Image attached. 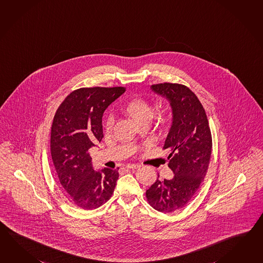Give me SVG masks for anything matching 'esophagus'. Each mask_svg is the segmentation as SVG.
<instances>
[{
  "instance_id": "obj_1",
  "label": "esophagus",
  "mask_w": 263,
  "mask_h": 263,
  "mask_svg": "<svg viewBox=\"0 0 263 263\" xmlns=\"http://www.w3.org/2000/svg\"><path fill=\"white\" fill-rule=\"evenodd\" d=\"M139 167H140V165H138V164H128L125 166L126 169H137Z\"/></svg>"
}]
</instances>
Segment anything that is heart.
Segmentation results:
<instances>
[{"instance_id":"obj_1","label":"heart","mask_w":263,"mask_h":263,"mask_svg":"<svg viewBox=\"0 0 263 263\" xmlns=\"http://www.w3.org/2000/svg\"><path fill=\"white\" fill-rule=\"evenodd\" d=\"M123 110L132 118V120L137 124L148 123L152 120L154 116V108L152 105H150L146 100L141 99V98L130 100L123 106ZM159 119H160V123H165L166 114L163 113ZM112 124H113V118L109 117L105 123V127L110 129L112 127Z\"/></svg>"}]
</instances>
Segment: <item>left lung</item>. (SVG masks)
Returning a JSON list of instances; mask_svg holds the SVG:
<instances>
[{"instance_id":"left-lung-1","label":"left lung","mask_w":263,"mask_h":263,"mask_svg":"<svg viewBox=\"0 0 263 263\" xmlns=\"http://www.w3.org/2000/svg\"><path fill=\"white\" fill-rule=\"evenodd\" d=\"M151 89L168 100L172 107L173 123L163 149L171 151L168 166L175 176L162 181L158 178L146 191V198L155 210L169 213L184 208L204 180L212 139L204 107L190 88L163 83L152 85Z\"/></svg>"}]
</instances>
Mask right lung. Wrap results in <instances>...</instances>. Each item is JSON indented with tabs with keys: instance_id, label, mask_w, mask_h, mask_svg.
Wrapping results in <instances>:
<instances>
[{
	"instance_id": "obj_1",
	"label": "right lung",
	"mask_w": 263,
	"mask_h": 263,
	"mask_svg": "<svg viewBox=\"0 0 263 263\" xmlns=\"http://www.w3.org/2000/svg\"><path fill=\"white\" fill-rule=\"evenodd\" d=\"M124 91L123 87L78 88L65 98L53 117V165L63 190L83 210L105 204L116 186L119 168L94 171L88 149L103 139V114Z\"/></svg>"
}]
</instances>
